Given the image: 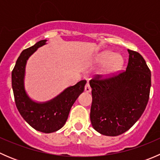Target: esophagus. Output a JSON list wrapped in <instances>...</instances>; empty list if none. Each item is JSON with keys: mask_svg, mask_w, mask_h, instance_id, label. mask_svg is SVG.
I'll return each mask as SVG.
<instances>
[{"mask_svg": "<svg viewBox=\"0 0 160 160\" xmlns=\"http://www.w3.org/2000/svg\"><path fill=\"white\" fill-rule=\"evenodd\" d=\"M84 90L87 92V93H89V92L91 91V88H90V84L89 83H87L86 85H85V88H84Z\"/></svg>", "mask_w": 160, "mask_h": 160, "instance_id": "obj_1", "label": "esophagus"}]
</instances>
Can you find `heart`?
Here are the masks:
<instances>
[{"label":"heart","instance_id":"heart-1","mask_svg":"<svg viewBox=\"0 0 160 160\" xmlns=\"http://www.w3.org/2000/svg\"><path fill=\"white\" fill-rule=\"evenodd\" d=\"M111 61H112L111 68L114 70L118 69L123 63V59H122L121 56H116L115 53L110 52L103 53L102 55H101L99 59H98V62L103 64L108 63Z\"/></svg>","mask_w":160,"mask_h":160}]
</instances>
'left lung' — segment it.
<instances>
[{
    "mask_svg": "<svg viewBox=\"0 0 160 160\" xmlns=\"http://www.w3.org/2000/svg\"><path fill=\"white\" fill-rule=\"evenodd\" d=\"M128 52L126 70L105 78L96 75L90 80V122L97 132L108 136H117L132 128L149 101L151 72L139 53Z\"/></svg>",
    "mask_w": 160,
    "mask_h": 160,
    "instance_id": "obj_1",
    "label": "left lung"
}]
</instances>
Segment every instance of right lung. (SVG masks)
<instances>
[{
    "label": "right lung",
    "mask_w": 160,
    "mask_h": 160,
    "mask_svg": "<svg viewBox=\"0 0 160 160\" xmlns=\"http://www.w3.org/2000/svg\"><path fill=\"white\" fill-rule=\"evenodd\" d=\"M46 42V40H41L22 51L12 70L11 83L16 107L22 117L35 130L51 133L60 129L65 125L71 108L84 90L87 81L80 80L47 102L32 101L25 92L24 85L25 66L28 58Z\"/></svg>",
    "instance_id": "add662e5"
}]
</instances>
